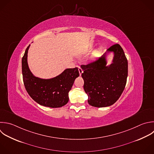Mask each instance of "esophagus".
Segmentation results:
<instances>
[{
    "mask_svg": "<svg viewBox=\"0 0 154 154\" xmlns=\"http://www.w3.org/2000/svg\"><path fill=\"white\" fill-rule=\"evenodd\" d=\"M78 70H79V75L80 76H81V75H82V73H83V70H82V69L81 68V67H78Z\"/></svg>",
    "mask_w": 154,
    "mask_h": 154,
    "instance_id": "34e87169",
    "label": "esophagus"
}]
</instances>
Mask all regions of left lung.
I'll use <instances>...</instances> for the list:
<instances>
[{
	"mask_svg": "<svg viewBox=\"0 0 154 154\" xmlns=\"http://www.w3.org/2000/svg\"><path fill=\"white\" fill-rule=\"evenodd\" d=\"M113 57L107 65V56ZM81 76L88 103L94 107H106L114 104L123 93L128 77V61L122 47L116 44L110 47L97 61L83 66Z\"/></svg>",
	"mask_w": 154,
	"mask_h": 154,
	"instance_id": "obj_1",
	"label": "left lung"
}]
</instances>
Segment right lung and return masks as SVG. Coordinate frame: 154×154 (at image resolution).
<instances>
[{
	"instance_id": "obj_1",
	"label": "right lung",
	"mask_w": 154,
	"mask_h": 154,
	"mask_svg": "<svg viewBox=\"0 0 154 154\" xmlns=\"http://www.w3.org/2000/svg\"><path fill=\"white\" fill-rule=\"evenodd\" d=\"M26 48L22 60L23 79L25 88L31 98L38 104L50 108L61 107L69 102V92L79 76L78 69H67L59 75L50 79L37 77L31 72L28 63Z\"/></svg>"
}]
</instances>
